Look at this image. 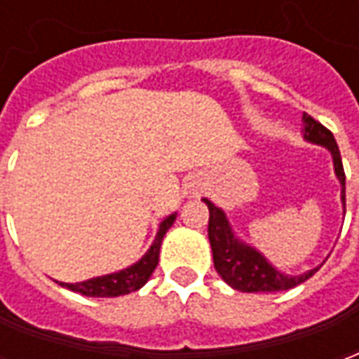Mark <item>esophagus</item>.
Returning <instances> with one entry per match:
<instances>
[{
    "label": "esophagus",
    "instance_id": "1",
    "mask_svg": "<svg viewBox=\"0 0 359 359\" xmlns=\"http://www.w3.org/2000/svg\"><path fill=\"white\" fill-rule=\"evenodd\" d=\"M196 188H198V187H196Z\"/></svg>",
    "mask_w": 359,
    "mask_h": 359
}]
</instances>
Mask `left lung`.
Returning <instances> with one entry per match:
<instances>
[{
  "instance_id": "left-lung-1",
  "label": "left lung",
  "mask_w": 359,
  "mask_h": 359,
  "mask_svg": "<svg viewBox=\"0 0 359 359\" xmlns=\"http://www.w3.org/2000/svg\"><path fill=\"white\" fill-rule=\"evenodd\" d=\"M302 121H304V128H302L304 140L323 146L331 151L334 175L340 182V200H342V208L346 213V177H344V169H342V159H340L337 140L329 128H325L316 118L309 117L308 113L302 115ZM202 200L208 203V210H210L208 236H210L211 252H213V265L221 278L229 286H233L234 290H241V292L288 290V288H294V286L302 285L304 280H308L321 267V265H317L302 275H286L283 271H278L259 250L246 244L234 234L225 211L217 208L208 198H202Z\"/></svg>"
}]
</instances>
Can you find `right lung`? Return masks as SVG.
I'll return each mask as SVG.
<instances>
[{
  "label": "right lung",
  "instance_id": "right-lung-1",
  "mask_svg": "<svg viewBox=\"0 0 359 359\" xmlns=\"http://www.w3.org/2000/svg\"><path fill=\"white\" fill-rule=\"evenodd\" d=\"M177 219V213H171L159 223L157 234L148 252L136 262V264L128 265L126 269H121L117 273H109V275H102V277L88 278L82 283H59L61 286H65L73 292H79L82 296H92V298H115V296H123V294H130L134 290H138L142 286L148 283V278L151 277V273L157 267L159 262V248L167 231L171 229L172 223Z\"/></svg>",
  "mask_w": 359,
  "mask_h": 359
}]
</instances>
